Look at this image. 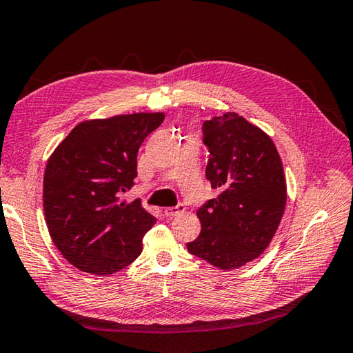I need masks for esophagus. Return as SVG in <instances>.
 Segmentation results:
<instances>
[{
    "mask_svg": "<svg viewBox=\"0 0 353 353\" xmlns=\"http://www.w3.org/2000/svg\"><path fill=\"white\" fill-rule=\"evenodd\" d=\"M184 210H185L184 204H178V205H175V207L166 208V210H164V214H166L168 218H172V216H176V214H179V213H183Z\"/></svg>",
    "mask_w": 353,
    "mask_h": 353,
    "instance_id": "1",
    "label": "esophagus"
}]
</instances>
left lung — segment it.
<instances>
[{
	"label": "left lung",
	"instance_id": "left-lung-1",
	"mask_svg": "<svg viewBox=\"0 0 353 353\" xmlns=\"http://www.w3.org/2000/svg\"><path fill=\"white\" fill-rule=\"evenodd\" d=\"M208 150L205 178L218 198L198 208L201 233L189 253L221 270L261 256L282 221L286 183L270 137L236 112L203 123Z\"/></svg>",
	"mask_w": 353,
	"mask_h": 353
}]
</instances>
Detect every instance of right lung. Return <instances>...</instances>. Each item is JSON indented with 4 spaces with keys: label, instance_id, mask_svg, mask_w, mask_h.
I'll use <instances>...</instances> for the list:
<instances>
[{
    "label": "right lung",
    "instance_id": "obj_1",
    "mask_svg": "<svg viewBox=\"0 0 353 353\" xmlns=\"http://www.w3.org/2000/svg\"><path fill=\"white\" fill-rule=\"evenodd\" d=\"M163 120V112H139L82 121L50 157L46 222L57 250L81 271L110 276L140 256L155 218L139 199L120 196L134 185L141 143Z\"/></svg>",
    "mask_w": 353,
    "mask_h": 353
}]
</instances>
